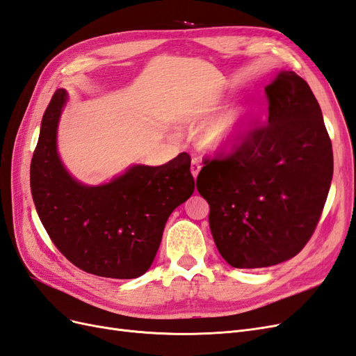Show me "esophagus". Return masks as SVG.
<instances>
[{"instance_id":"esophagus-1","label":"esophagus","mask_w":356,"mask_h":356,"mask_svg":"<svg viewBox=\"0 0 356 356\" xmlns=\"http://www.w3.org/2000/svg\"><path fill=\"white\" fill-rule=\"evenodd\" d=\"M200 161L197 160V159H193L191 160V166H190V170H191V175L195 177V178H197V175H199V172H200Z\"/></svg>"}]
</instances>
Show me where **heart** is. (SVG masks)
<instances>
[{"mask_svg": "<svg viewBox=\"0 0 356 356\" xmlns=\"http://www.w3.org/2000/svg\"><path fill=\"white\" fill-rule=\"evenodd\" d=\"M217 110L218 106H207L200 111V115L209 118ZM255 115L257 108L252 104L236 105L215 115L203 127L200 135L202 145L212 153L230 152L241 144Z\"/></svg>", "mask_w": 356, "mask_h": 356, "instance_id": "1", "label": "heart"}]
</instances>
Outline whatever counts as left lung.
<instances>
[{
	"instance_id": "obj_1",
	"label": "left lung",
	"mask_w": 356,
	"mask_h": 356,
	"mask_svg": "<svg viewBox=\"0 0 356 356\" xmlns=\"http://www.w3.org/2000/svg\"><path fill=\"white\" fill-rule=\"evenodd\" d=\"M266 95L267 124L230 156L204 160L196 181L213 242L238 268L275 266L303 250L332 179V147L309 84L279 71Z\"/></svg>"
}]
</instances>
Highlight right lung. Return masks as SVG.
Here are the masks:
<instances>
[{
	"instance_id": "1",
	"label": "right lung",
	"mask_w": 356,
	"mask_h": 356,
	"mask_svg": "<svg viewBox=\"0 0 356 356\" xmlns=\"http://www.w3.org/2000/svg\"><path fill=\"white\" fill-rule=\"evenodd\" d=\"M68 101L58 89L42 115L31 161V193L51 242L81 270L134 279L153 264L169 215L195 191L191 159L134 165L99 186L71 177L58 153V126Z\"/></svg>"
}]
</instances>
